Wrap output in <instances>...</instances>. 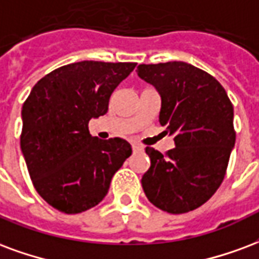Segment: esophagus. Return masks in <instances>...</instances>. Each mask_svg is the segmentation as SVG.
Masks as SVG:
<instances>
[{"instance_id": "esophagus-1", "label": "esophagus", "mask_w": 259, "mask_h": 259, "mask_svg": "<svg viewBox=\"0 0 259 259\" xmlns=\"http://www.w3.org/2000/svg\"><path fill=\"white\" fill-rule=\"evenodd\" d=\"M132 148H133V152H143V147L139 144H132Z\"/></svg>"}]
</instances>
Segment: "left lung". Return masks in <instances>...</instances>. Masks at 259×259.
<instances>
[{"label":"left lung","instance_id":"obj_1","mask_svg":"<svg viewBox=\"0 0 259 259\" xmlns=\"http://www.w3.org/2000/svg\"><path fill=\"white\" fill-rule=\"evenodd\" d=\"M137 75L160 95L159 122L176 145L164 155L145 148L151 159L141 178L145 196L170 214L192 211L227 173L236 140L231 100L214 76L184 61L140 64Z\"/></svg>","mask_w":259,"mask_h":259}]
</instances>
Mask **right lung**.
<instances>
[{
	"label": "right lung",
	"instance_id": "add662e5",
	"mask_svg": "<svg viewBox=\"0 0 259 259\" xmlns=\"http://www.w3.org/2000/svg\"><path fill=\"white\" fill-rule=\"evenodd\" d=\"M136 64H67L39 79L24 101L23 156L34 188L59 211L78 214L99 204L132 155L126 140L93 137L88 124L107 114L112 92Z\"/></svg>",
	"mask_w": 259,
	"mask_h": 259
}]
</instances>
